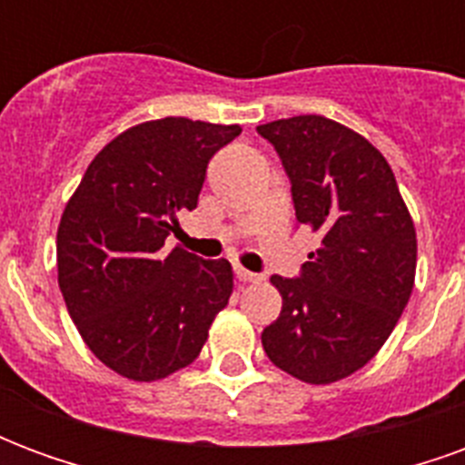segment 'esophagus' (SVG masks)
I'll list each match as a JSON object with an SVG mask.
<instances>
[{
	"instance_id": "34e87169",
	"label": "esophagus",
	"mask_w": 465,
	"mask_h": 465,
	"mask_svg": "<svg viewBox=\"0 0 465 465\" xmlns=\"http://www.w3.org/2000/svg\"><path fill=\"white\" fill-rule=\"evenodd\" d=\"M236 279L246 283H256V282H262L263 276H259V273H253V272H246L243 266H236Z\"/></svg>"
}]
</instances>
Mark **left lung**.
<instances>
[{
  "label": "left lung",
  "mask_w": 465,
  "mask_h": 465,
  "mask_svg": "<svg viewBox=\"0 0 465 465\" xmlns=\"http://www.w3.org/2000/svg\"><path fill=\"white\" fill-rule=\"evenodd\" d=\"M292 179L296 222L322 236L299 279L272 276L282 313L262 343L273 366L326 386L369 363L416 279V229L383 153L319 114L262 124Z\"/></svg>",
  "instance_id": "1"
}]
</instances>
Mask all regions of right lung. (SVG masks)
<instances>
[{
  "mask_svg": "<svg viewBox=\"0 0 465 465\" xmlns=\"http://www.w3.org/2000/svg\"><path fill=\"white\" fill-rule=\"evenodd\" d=\"M239 124L166 116L126 129L86 166L56 229L66 312L106 369L159 381L189 366L233 292L232 263L176 246L179 216L196 209L206 163Z\"/></svg>",
  "mask_w": 465,
  "mask_h": 465,
  "instance_id": "add662e5",
  "label": "right lung"
}]
</instances>
